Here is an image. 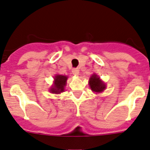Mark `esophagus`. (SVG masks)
<instances>
[{
    "label": "esophagus",
    "mask_w": 150,
    "mask_h": 150,
    "mask_svg": "<svg viewBox=\"0 0 150 150\" xmlns=\"http://www.w3.org/2000/svg\"><path fill=\"white\" fill-rule=\"evenodd\" d=\"M72 74L75 75H79V69H72Z\"/></svg>",
    "instance_id": "obj_1"
}]
</instances>
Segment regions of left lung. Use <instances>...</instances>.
Returning <instances> with one entry per match:
<instances>
[{
	"instance_id": "obj_1",
	"label": "left lung",
	"mask_w": 150,
	"mask_h": 150,
	"mask_svg": "<svg viewBox=\"0 0 150 150\" xmlns=\"http://www.w3.org/2000/svg\"><path fill=\"white\" fill-rule=\"evenodd\" d=\"M89 84L91 90L95 93H101L106 88V85L96 74H93L89 80Z\"/></svg>"
}]
</instances>
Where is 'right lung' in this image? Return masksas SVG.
<instances>
[{"mask_svg": "<svg viewBox=\"0 0 150 150\" xmlns=\"http://www.w3.org/2000/svg\"><path fill=\"white\" fill-rule=\"evenodd\" d=\"M68 77L66 75H56L54 77V85H52V88L50 89V92L52 93L59 94L64 91V88L67 84V81Z\"/></svg>", "mask_w": 150, "mask_h": 150, "instance_id": "add662e5", "label": "right lung"}]
</instances>
